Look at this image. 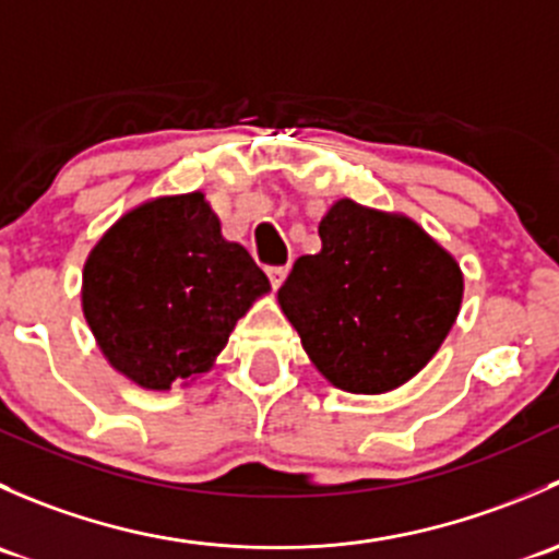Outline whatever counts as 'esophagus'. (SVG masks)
<instances>
[{
    "label": "esophagus",
    "mask_w": 559,
    "mask_h": 559,
    "mask_svg": "<svg viewBox=\"0 0 559 559\" xmlns=\"http://www.w3.org/2000/svg\"><path fill=\"white\" fill-rule=\"evenodd\" d=\"M286 273H289V267H267V278L270 284H273V289H278V286L284 284Z\"/></svg>",
    "instance_id": "esophagus-1"
}]
</instances>
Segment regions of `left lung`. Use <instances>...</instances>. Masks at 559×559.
<instances>
[{"label":"left lung","mask_w":559,"mask_h":559,"mask_svg":"<svg viewBox=\"0 0 559 559\" xmlns=\"http://www.w3.org/2000/svg\"><path fill=\"white\" fill-rule=\"evenodd\" d=\"M321 251L295 262L278 306L332 386L381 394L414 379L447 341L462 270L414 218L337 200Z\"/></svg>","instance_id":"8db88e82"}]
</instances>
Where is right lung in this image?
<instances>
[{"instance_id":"right-lung-1","label":"right lung","mask_w":559,"mask_h":559,"mask_svg":"<svg viewBox=\"0 0 559 559\" xmlns=\"http://www.w3.org/2000/svg\"><path fill=\"white\" fill-rule=\"evenodd\" d=\"M270 292L251 253L222 235L202 191L123 213L83 264V316L105 359L143 389L207 373L240 316Z\"/></svg>"}]
</instances>
